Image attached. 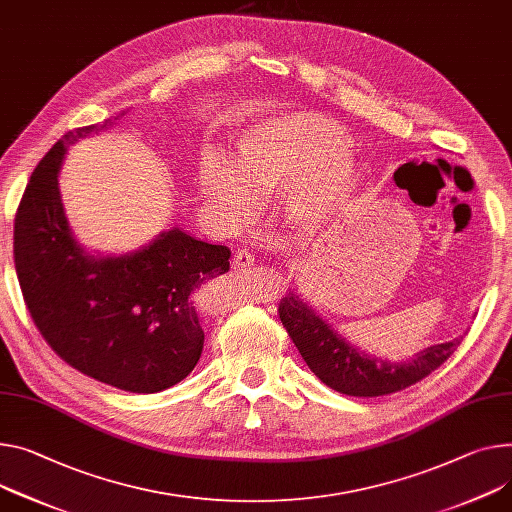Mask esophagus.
<instances>
[{"instance_id": "obj_1", "label": "esophagus", "mask_w": 512, "mask_h": 512, "mask_svg": "<svg viewBox=\"0 0 512 512\" xmlns=\"http://www.w3.org/2000/svg\"><path fill=\"white\" fill-rule=\"evenodd\" d=\"M254 262H256V258L248 252V250H238L235 252V256H233V262H231V268L233 270H238V272H242V270H248V268H252L254 266Z\"/></svg>"}]
</instances>
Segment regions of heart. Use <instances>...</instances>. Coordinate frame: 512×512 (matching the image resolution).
<instances>
[{
	"instance_id": "1",
	"label": "heart",
	"mask_w": 512,
	"mask_h": 512,
	"mask_svg": "<svg viewBox=\"0 0 512 512\" xmlns=\"http://www.w3.org/2000/svg\"><path fill=\"white\" fill-rule=\"evenodd\" d=\"M357 182V166L344 145V131L328 116L299 110L254 127L235 141L231 168L219 155L199 166V186L207 199L242 217L248 194L283 190L289 223L316 231L334 217Z\"/></svg>"
}]
</instances>
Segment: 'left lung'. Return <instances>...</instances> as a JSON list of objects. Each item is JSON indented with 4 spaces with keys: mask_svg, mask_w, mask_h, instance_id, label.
Here are the masks:
<instances>
[{
    "mask_svg": "<svg viewBox=\"0 0 512 512\" xmlns=\"http://www.w3.org/2000/svg\"><path fill=\"white\" fill-rule=\"evenodd\" d=\"M279 316L307 367L328 387L357 398L387 396L406 389L439 369L455 352L459 338L420 350L404 363L381 361L346 342L330 324L303 301L301 293L289 291L281 299Z\"/></svg>",
    "mask_w": 512,
    "mask_h": 512,
    "instance_id": "1",
    "label": "left lung"
}]
</instances>
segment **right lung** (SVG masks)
I'll return each instance as SVG.
<instances>
[{"label":"right lung","mask_w":512,"mask_h":512,"mask_svg":"<svg viewBox=\"0 0 512 512\" xmlns=\"http://www.w3.org/2000/svg\"><path fill=\"white\" fill-rule=\"evenodd\" d=\"M125 114L65 133L38 162L14 219V264L34 326L67 365L155 393L199 363L205 332L194 293L229 270L231 252L178 227L125 256H94L75 242L59 194L63 155Z\"/></svg>","instance_id":"right-lung-1"}]
</instances>
